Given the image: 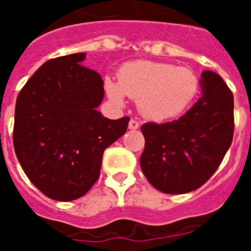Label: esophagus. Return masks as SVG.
Segmentation results:
<instances>
[{
	"label": "esophagus",
	"mask_w": 251,
	"mask_h": 251,
	"mask_svg": "<svg viewBox=\"0 0 251 251\" xmlns=\"http://www.w3.org/2000/svg\"><path fill=\"white\" fill-rule=\"evenodd\" d=\"M128 128L132 130H136L139 128V123L137 121H134V119H130L129 121V124H128Z\"/></svg>",
	"instance_id": "1"
}]
</instances>
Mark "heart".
Here are the masks:
<instances>
[{
	"instance_id": "b5f03b06",
	"label": "heart",
	"mask_w": 251,
	"mask_h": 251,
	"mask_svg": "<svg viewBox=\"0 0 251 251\" xmlns=\"http://www.w3.org/2000/svg\"><path fill=\"white\" fill-rule=\"evenodd\" d=\"M197 77L192 70L172 64L138 60L124 64L118 83L104 79L110 100L124 103V97L138 99L139 112L151 121H166L181 114L197 92Z\"/></svg>"
}]
</instances>
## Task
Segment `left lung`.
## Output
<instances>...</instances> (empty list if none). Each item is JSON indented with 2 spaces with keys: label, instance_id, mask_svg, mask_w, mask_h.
<instances>
[{
  "label": "left lung",
  "instance_id": "obj_1",
  "mask_svg": "<svg viewBox=\"0 0 251 251\" xmlns=\"http://www.w3.org/2000/svg\"><path fill=\"white\" fill-rule=\"evenodd\" d=\"M201 98L177 121L141 127L145 151L141 168L165 194L197 190L212 176L231 146L234 97L223 77L210 70L200 79Z\"/></svg>",
  "mask_w": 251,
  "mask_h": 251
}]
</instances>
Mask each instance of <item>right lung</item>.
<instances>
[{
	"instance_id": "right-lung-1",
	"label": "right lung",
	"mask_w": 251,
	"mask_h": 251,
	"mask_svg": "<svg viewBox=\"0 0 251 251\" xmlns=\"http://www.w3.org/2000/svg\"><path fill=\"white\" fill-rule=\"evenodd\" d=\"M85 52L40 66L20 92L13 147L26 176L48 197L76 200L98 179L103 152L123 136L128 117L108 119L98 73L81 65Z\"/></svg>"
}]
</instances>
